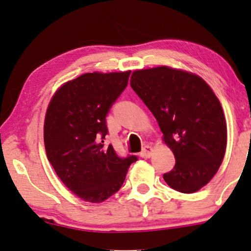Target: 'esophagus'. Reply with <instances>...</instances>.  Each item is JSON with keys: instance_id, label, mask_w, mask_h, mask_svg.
I'll use <instances>...</instances> for the list:
<instances>
[{"instance_id": "obj_1", "label": "esophagus", "mask_w": 251, "mask_h": 251, "mask_svg": "<svg viewBox=\"0 0 251 251\" xmlns=\"http://www.w3.org/2000/svg\"><path fill=\"white\" fill-rule=\"evenodd\" d=\"M152 151H153V148L151 146L147 145L142 148V151L140 152V155H141L142 158H149L150 156L152 155Z\"/></svg>"}]
</instances>
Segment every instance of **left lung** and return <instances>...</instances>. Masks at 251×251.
<instances>
[{
  "mask_svg": "<svg viewBox=\"0 0 251 251\" xmlns=\"http://www.w3.org/2000/svg\"><path fill=\"white\" fill-rule=\"evenodd\" d=\"M131 87L148 106L175 153L163 178L180 193L198 192L218 171L226 150L223 108L208 83L168 66L132 73Z\"/></svg>",
  "mask_w": 251,
  "mask_h": 251,
  "instance_id": "1",
  "label": "left lung"
}]
</instances>
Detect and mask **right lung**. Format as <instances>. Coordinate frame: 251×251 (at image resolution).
I'll list each match as a JSON object with an SVG mask.
<instances>
[{
    "label": "right lung",
    "instance_id": "add662e5",
    "mask_svg": "<svg viewBox=\"0 0 251 251\" xmlns=\"http://www.w3.org/2000/svg\"><path fill=\"white\" fill-rule=\"evenodd\" d=\"M131 72L85 73L52 96L45 119L47 157L63 183L85 201L99 203L118 192L135 155L104 147L106 116L127 87Z\"/></svg>",
    "mask_w": 251,
    "mask_h": 251
}]
</instances>
